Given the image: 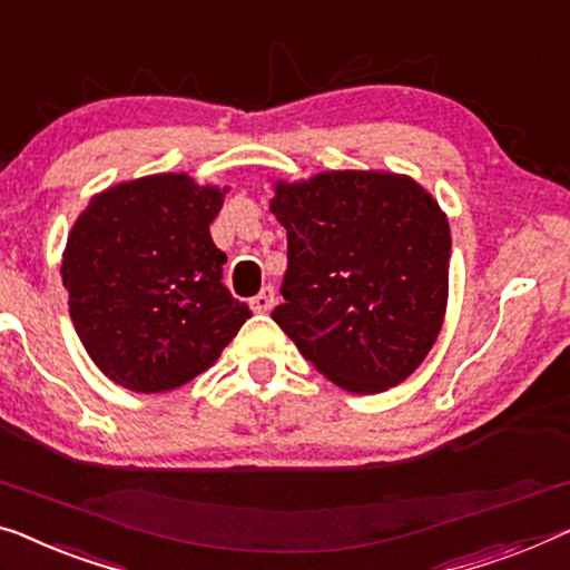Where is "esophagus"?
<instances>
[{"label":"esophagus","instance_id":"34e87169","mask_svg":"<svg viewBox=\"0 0 570 570\" xmlns=\"http://www.w3.org/2000/svg\"><path fill=\"white\" fill-rule=\"evenodd\" d=\"M249 305H252L254 313L272 311V305H275V291H272V287H265V291H262L259 295H254V298L249 301Z\"/></svg>","mask_w":570,"mask_h":570}]
</instances>
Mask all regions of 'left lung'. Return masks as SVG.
<instances>
[{"label": "left lung", "mask_w": 570, "mask_h": 570, "mask_svg": "<svg viewBox=\"0 0 570 570\" xmlns=\"http://www.w3.org/2000/svg\"><path fill=\"white\" fill-rule=\"evenodd\" d=\"M269 208L287 230L277 326L344 391L406 381L448 308L452 238L434 197L411 177L350 169L277 183Z\"/></svg>", "instance_id": "8db88e82"}]
</instances>
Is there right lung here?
Returning <instances> with one entry per match:
<instances>
[{"instance_id":"add662e5","label":"right lung","mask_w":570,"mask_h":570,"mask_svg":"<svg viewBox=\"0 0 570 570\" xmlns=\"http://www.w3.org/2000/svg\"><path fill=\"white\" fill-rule=\"evenodd\" d=\"M226 189L151 175L89 200L66 242L69 313L95 365L136 393H164L220 357L252 316L224 277L210 224Z\"/></svg>"}]
</instances>
